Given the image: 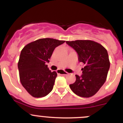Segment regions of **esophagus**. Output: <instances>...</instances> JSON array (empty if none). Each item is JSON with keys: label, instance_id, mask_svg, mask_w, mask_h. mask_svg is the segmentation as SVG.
<instances>
[{"label": "esophagus", "instance_id": "obj_1", "mask_svg": "<svg viewBox=\"0 0 123 123\" xmlns=\"http://www.w3.org/2000/svg\"><path fill=\"white\" fill-rule=\"evenodd\" d=\"M57 73H58V74H61V75H67L69 74L68 73H67V72L64 71L62 70H60V69L57 70Z\"/></svg>", "mask_w": 123, "mask_h": 123}]
</instances>
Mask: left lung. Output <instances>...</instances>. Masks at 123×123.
Returning <instances> with one entry per match:
<instances>
[{
	"instance_id": "left-lung-1",
	"label": "left lung",
	"mask_w": 123,
	"mask_h": 123,
	"mask_svg": "<svg viewBox=\"0 0 123 123\" xmlns=\"http://www.w3.org/2000/svg\"><path fill=\"white\" fill-rule=\"evenodd\" d=\"M79 55V61L83 63L81 77L75 75L76 80L69 85L78 96L90 98L95 95L105 82L110 67L108 54L102 45L90 40L66 41Z\"/></svg>"
}]
</instances>
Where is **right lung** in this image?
Listing matches in <instances>:
<instances>
[{"instance_id": "obj_1", "label": "right lung", "mask_w": 123, "mask_h": 123, "mask_svg": "<svg viewBox=\"0 0 123 123\" xmlns=\"http://www.w3.org/2000/svg\"><path fill=\"white\" fill-rule=\"evenodd\" d=\"M65 42L50 38H40L25 46L18 63L19 80L27 92L34 98L48 95L54 87L56 71L48 65L54 49Z\"/></svg>"}]
</instances>
